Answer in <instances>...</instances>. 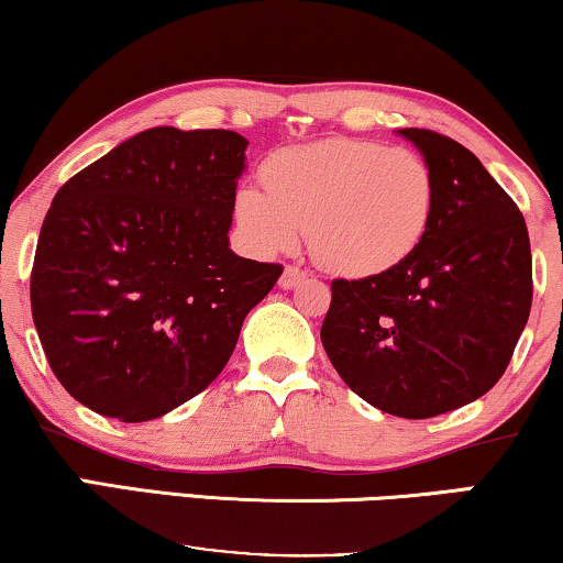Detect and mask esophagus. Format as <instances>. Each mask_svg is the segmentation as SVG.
Masks as SVG:
<instances>
[{"label": "esophagus", "mask_w": 563, "mask_h": 563, "mask_svg": "<svg viewBox=\"0 0 563 563\" xmlns=\"http://www.w3.org/2000/svg\"><path fill=\"white\" fill-rule=\"evenodd\" d=\"M306 278V271H300L298 265H288L283 271V275H280V288H285V290H290V288H296V285Z\"/></svg>", "instance_id": "1"}]
</instances>
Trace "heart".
<instances>
[{
    "mask_svg": "<svg viewBox=\"0 0 563 563\" xmlns=\"http://www.w3.org/2000/svg\"><path fill=\"white\" fill-rule=\"evenodd\" d=\"M265 188L236 194V219L265 252L292 250L308 229L311 252L346 278L383 275L429 232L437 178L421 155L375 140L334 137L285 147L263 168Z\"/></svg>",
    "mask_w": 563,
    "mask_h": 563,
    "instance_id": "b5f03b06",
    "label": "heart"
}]
</instances>
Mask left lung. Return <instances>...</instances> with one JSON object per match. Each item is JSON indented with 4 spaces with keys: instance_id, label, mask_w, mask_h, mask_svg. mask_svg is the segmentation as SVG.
I'll return each instance as SVG.
<instances>
[{
    "instance_id": "8db88e82",
    "label": "left lung",
    "mask_w": 563,
    "mask_h": 563,
    "mask_svg": "<svg viewBox=\"0 0 563 563\" xmlns=\"http://www.w3.org/2000/svg\"><path fill=\"white\" fill-rule=\"evenodd\" d=\"M398 132L437 178L429 232L393 271L331 283L321 344L369 406L433 418L508 369L533 303V260L526 219L477 155L433 130Z\"/></svg>"
}]
</instances>
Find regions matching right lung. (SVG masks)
<instances>
[{
	"instance_id": "obj_1",
	"label": "right lung",
	"mask_w": 563,
	"mask_h": 563,
	"mask_svg": "<svg viewBox=\"0 0 563 563\" xmlns=\"http://www.w3.org/2000/svg\"><path fill=\"white\" fill-rule=\"evenodd\" d=\"M247 140L153 126L60 186L30 303L58 383L93 413L153 421L206 390L283 265L229 250Z\"/></svg>"
}]
</instances>
